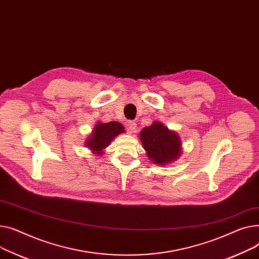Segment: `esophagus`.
Here are the masks:
<instances>
[{
    "label": "esophagus",
    "instance_id": "obj_1",
    "mask_svg": "<svg viewBox=\"0 0 259 259\" xmlns=\"http://www.w3.org/2000/svg\"><path fill=\"white\" fill-rule=\"evenodd\" d=\"M125 127H126V130H127V132L130 133V134H132V133H134V132H136V130H137V124H136V122H134V121H127V122L125 123Z\"/></svg>",
    "mask_w": 259,
    "mask_h": 259
}]
</instances>
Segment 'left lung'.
Masks as SVG:
<instances>
[{
	"instance_id": "1",
	"label": "left lung",
	"mask_w": 259,
	"mask_h": 259,
	"mask_svg": "<svg viewBox=\"0 0 259 259\" xmlns=\"http://www.w3.org/2000/svg\"><path fill=\"white\" fill-rule=\"evenodd\" d=\"M139 137L148 159L155 164L164 166L177 161L182 155L180 136L160 121L142 128Z\"/></svg>"
}]
</instances>
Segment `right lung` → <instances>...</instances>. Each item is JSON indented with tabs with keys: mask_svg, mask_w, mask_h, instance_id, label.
Returning a JSON list of instances; mask_svg holds the SVG:
<instances>
[{
	"mask_svg": "<svg viewBox=\"0 0 259 259\" xmlns=\"http://www.w3.org/2000/svg\"><path fill=\"white\" fill-rule=\"evenodd\" d=\"M124 132V126L117 121H112L108 123L97 121L89 138L85 139L84 144L94 155H103L104 148L110 145L115 137Z\"/></svg>",
	"mask_w": 259,
	"mask_h": 259,
	"instance_id": "add662e5",
	"label": "right lung"
}]
</instances>
